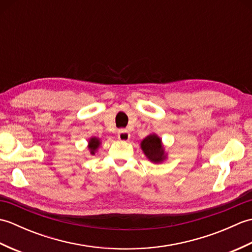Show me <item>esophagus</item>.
Wrapping results in <instances>:
<instances>
[{"label": "esophagus", "mask_w": 252, "mask_h": 252, "mask_svg": "<svg viewBox=\"0 0 252 252\" xmlns=\"http://www.w3.org/2000/svg\"><path fill=\"white\" fill-rule=\"evenodd\" d=\"M130 136H131L130 133L127 132L126 130H125V129H121V130H119V132H118V138H119L121 142L129 141L130 140Z\"/></svg>", "instance_id": "esophagus-1"}]
</instances>
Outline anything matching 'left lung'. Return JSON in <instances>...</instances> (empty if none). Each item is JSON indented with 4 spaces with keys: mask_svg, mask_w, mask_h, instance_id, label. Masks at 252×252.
<instances>
[{
    "mask_svg": "<svg viewBox=\"0 0 252 252\" xmlns=\"http://www.w3.org/2000/svg\"><path fill=\"white\" fill-rule=\"evenodd\" d=\"M141 147L146 157L155 163L162 162L165 159L164 149L162 147L161 140L156 134H151L144 138L141 143Z\"/></svg>",
    "mask_w": 252,
    "mask_h": 252,
    "instance_id": "1",
    "label": "left lung"
}]
</instances>
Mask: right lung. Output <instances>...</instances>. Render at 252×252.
<instances>
[{
	"mask_svg": "<svg viewBox=\"0 0 252 252\" xmlns=\"http://www.w3.org/2000/svg\"><path fill=\"white\" fill-rule=\"evenodd\" d=\"M99 144H100V142H99L98 138H96V137L91 138L90 142H89V148H90L91 154H92V155L95 154L96 149H97L98 146H99Z\"/></svg>",
	"mask_w": 252,
	"mask_h": 252,
	"instance_id": "obj_1",
	"label": "right lung"
}]
</instances>
